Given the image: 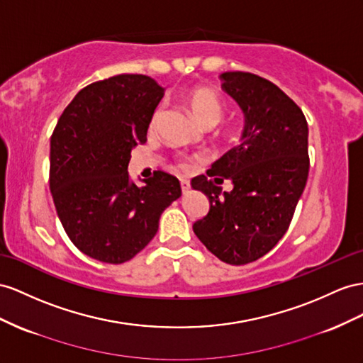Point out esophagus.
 Listing matches in <instances>:
<instances>
[{"label": "esophagus", "instance_id": "obj_1", "mask_svg": "<svg viewBox=\"0 0 363 363\" xmlns=\"http://www.w3.org/2000/svg\"><path fill=\"white\" fill-rule=\"evenodd\" d=\"M179 182H181L182 193H189V190H190V179H187V178H181V179H179Z\"/></svg>", "mask_w": 363, "mask_h": 363}]
</instances>
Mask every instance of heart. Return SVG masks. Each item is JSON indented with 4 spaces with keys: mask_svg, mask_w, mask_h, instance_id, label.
I'll return each instance as SVG.
<instances>
[{
    "mask_svg": "<svg viewBox=\"0 0 363 363\" xmlns=\"http://www.w3.org/2000/svg\"><path fill=\"white\" fill-rule=\"evenodd\" d=\"M185 99H187V104L191 108L193 116L196 118L198 123L203 127L207 125L215 127L222 119V116H224V104H222V101L210 90H202V89L191 90L187 93ZM160 116H161V108H156L150 118V128L156 127L157 121H160ZM179 167L187 169L189 161L179 160Z\"/></svg>",
    "mask_w": 363,
    "mask_h": 363,
    "instance_id": "1",
    "label": "heart"
}]
</instances>
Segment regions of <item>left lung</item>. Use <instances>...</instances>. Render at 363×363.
I'll use <instances>...</instances> for the list:
<instances>
[{"label":"left lung","mask_w":363,"mask_h":363,"mask_svg":"<svg viewBox=\"0 0 363 363\" xmlns=\"http://www.w3.org/2000/svg\"><path fill=\"white\" fill-rule=\"evenodd\" d=\"M222 89L245 116L240 143L191 179L210 210L194 235L222 262L245 265L267 255L290 227L310 170L308 124L296 102L272 81L250 72H225ZM235 187L220 195L219 182Z\"/></svg>","instance_id":"obj_1"}]
</instances>
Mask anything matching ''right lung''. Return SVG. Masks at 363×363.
<instances>
[{"instance_id": "right-lung-1", "label": "right lung", "mask_w": 363, "mask_h": 363, "mask_svg": "<svg viewBox=\"0 0 363 363\" xmlns=\"http://www.w3.org/2000/svg\"><path fill=\"white\" fill-rule=\"evenodd\" d=\"M164 89L123 73L91 82L64 108L50 138L49 185L58 218L82 253L124 264L155 238L162 211L181 196L173 174L157 170L138 187L128 179L132 148L147 141Z\"/></svg>"}]
</instances>
